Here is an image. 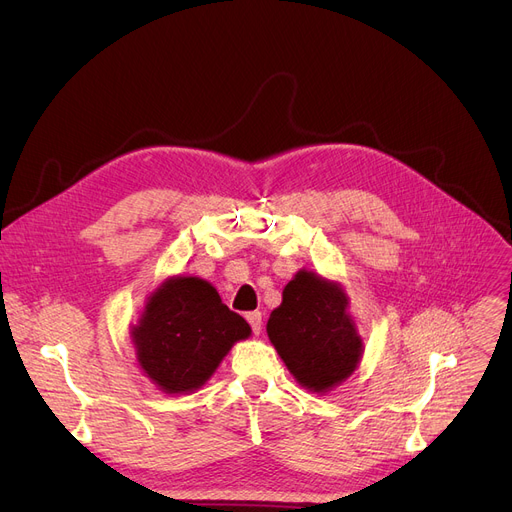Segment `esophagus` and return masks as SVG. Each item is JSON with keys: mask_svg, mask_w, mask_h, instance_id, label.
<instances>
[{"mask_svg": "<svg viewBox=\"0 0 512 512\" xmlns=\"http://www.w3.org/2000/svg\"><path fill=\"white\" fill-rule=\"evenodd\" d=\"M246 318H248V322H250V326H252V330H254V335H260L262 333V312H248L246 314Z\"/></svg>", "mask_w": 512, "mask_h": 512, "instance_id": "obj_1", "label": "esophagus"}]
</instances>
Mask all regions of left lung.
I'll list each match as a JSON object with an SVG mask.
<instances>
[{"label": "left lung", "instance_id": "left-lung-1", "mask_svg": "<svg viewBox=\"0 0 512 512\" xmlns=\"http://www.w3.org/2000/svg\"><path fill=\"white\" fill-rule=\"evenodd\" d=\"M347 306L349 297L339 283L299 270L268 318L270 343L293 378L312 393L339 386L362 359L364 341Z\"/></svg>", "mask_w": 512, "mask_h": 512}]
</instances>
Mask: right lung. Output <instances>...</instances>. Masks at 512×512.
Here are the masks:
<instances>
[{"label": "right lung", "instance_id": "obj_1", "mask_svg": "<svg viewBox=\"0 0 512 512\" xmlns=\"http://www.w3.org/2000/svg\"><path fill=\"white\" fill-rule=\"evenodd\" d=\"M252 333L250 324L198 277L167 279L150 293L132 343L142 372L167 395H186L215 374L229 349Z\"/></svg>", "mask_w": 512, "mask_h": 512}]
</instances>
